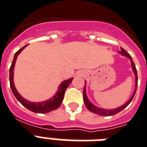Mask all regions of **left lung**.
I'll return each instance as SVG.
<instances>
[{
    "mask_svg": "<svg viewBox=\"0 0 147 147\" xmlns=\"http://www.w3.org/2000/svg\"><path fill=\"white\" fill-rule=\"evenodd\" d=\"M120 54H122V56H125L126 57H128L129 59H130V61H131V64H132V68L133 69V72H134V74L136 76V89L135 91H134V93L132 94V97L130 98V99L129 101L126 102L125 104H124L122 106L119 107V108H117V109H101V108H98V107L95 106V105H94L93 104L91 103L90 101H89V99L88 98V97H87V94H86V88L84 87V92H83V94H84V104H85L86 107H87V109L89 110L91 112H93L94 114H98L99 115H101V116H111V115H114L117 114V113H119L121 111H122L125 108H126V107L129 105L130 104V102L132 101V98H133V97L135 95L136 91V88H137V84H138V78H137V71H136V68L135 63H134V62L132 60V58L130 57V55L124 49L122 48L121 47V51L119 52Z\"/></svg>",
    "mask_w": 147,
    "mask_h": 147,
    "instance_id": "obj_1",
    "label": "left lung"
}]
</instances>
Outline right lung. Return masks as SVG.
Returning a JSON list of instances; mask_svg holds the SVG:
<instances>
[{
    "instance_id": "add662e5",
    "label": "right lung",
    "mask_w": 147,
    "mask_h": 147,
    "mask_svg": "<svg viewBox=\"0 0 147 147\" xmlns=\"http://www.w3.org/2000/svg\"><path fill=\"white\" fill-rule=\"evenodd\" d=\"M26 46H27V45L24 46V47H22V49H20L18 51L15 53V57H14V59H13V61H12L11 66L10 67V86H11L12 92L14 94V95L15 96V98H16L18 101H19L20 103L22 104L23 106H25L26 109H28V110H30V111H33V112H36V113H42V114L48 113L49 111L56 110V109L59 108V105H61L62 101H63V99L65 90H66V89L67 88V87L69 85V84L71 83V81H72V80L74 78H70L69 80L63 81V82L60 84V85H59V88H58V90H57V92L56 93V94H55L53 98L47 100V101L36 103V102H31V101H27V100H25V98H23L22 97L18 94V92L17 90H16V88H15V85H14L13 77H14V67H15L16 59H17L18 54L22 51L23 49L25 48V47H26Z\"/></svg>"
}]
</instances>
